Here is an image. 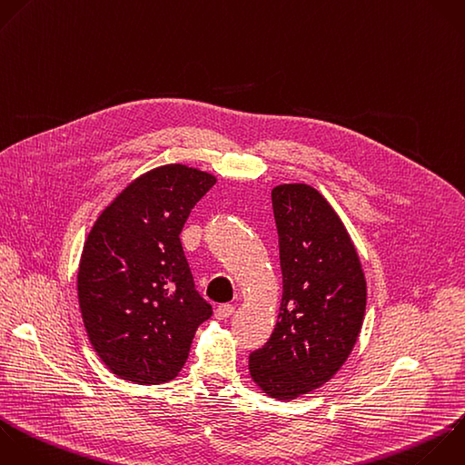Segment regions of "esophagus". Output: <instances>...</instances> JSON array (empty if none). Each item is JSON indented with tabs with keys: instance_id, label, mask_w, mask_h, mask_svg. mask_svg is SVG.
<instances>
[{
	"instance_id": "1",
	"label": "esophagus",
	"mask_w": 465,
	"mask_h": 465,
	"mask_svg": "<svg viewBox=\"0 0 465 465\" xmlns=\"http://www.w3.org/2000/svg\"><path fill=\"white\" fill-rule=\"evenodd\" d=\"M232 312H234V307H232V305H229V303H223V305L216 307V311H214V318H216V320H227Z\"/></svg>"
}]
</instances>
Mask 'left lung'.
<instances>
[{
  "instance_id": "8db88e82",
  "label": "left lung",
  "mask_w": 465,
  "mask_h": 465,
  "mask_svg": "<svg viewBox=\"0 0 465 465\" xmlns=\"http://www.w3.org/2000/svg\"><path fill=\"white\" fill-rule=\"evenodd\" d=\"M283 292L269 341L249 356L252 381L294 400L329 381L361 331L367 283L356 247L332 205L307 183L271 193Z\"/></svg>"
}]
</instances>
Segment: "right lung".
Returning <instances> with one entry per match:
<instances>
[{"label": "right lung", "instance_id": "1", "mask_svg": "<svg viewBox=\"0 0 465 465\" xmlns=\"http://www.w3.org/2000/svg\"><path fill=\"white\" fill-rule=\"evenodd\" d=\"M211 173L167 163L133 180L94 222L78 265L87 336L122 380L158 385L178 376L211 305L196 292L180 232Z\"/></svg>", "mask_w": 465, "mask_h": 465}]
</instances>
